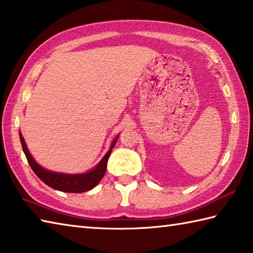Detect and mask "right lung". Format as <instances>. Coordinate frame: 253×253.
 <instances>
[{
  "instance_id": "obj_1",
  "label": "right lung",
  "mask_w": 253,
  "mask_h": 253,
  "mask_svg": "<svg viewBox=\"0 0 253 253\" xmlns=\"http://www.w3.org/2000/svg\"><path fill=\"white\" fill-rule=\"evenodd\" d=\"M120 138V135L115 137L110 147V150L106 152V155L102 158V160L93 168L84 173H78V174H67V173L54 172L48 169H44L41 165H38L36 160L34 159L33 156L29 152L26 142L24 140L22 132L19 131V139L23 147V151L27 158L29 166L33 169L39 179H41L44 184L52 187L53 190L66 192V193H83L92 190L95 187L100 181L103 179L104 174L106 172L107 161L111 156L112 149L116 145V141Z\"/></svg>"
}]
</instances>
